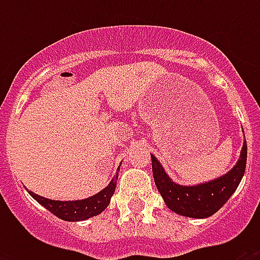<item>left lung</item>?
I'll return each mask as SVG.
<instances>
[{
	"label": "left lung",
	"instance_id": "8db88e82",
	"mask_svg": "<svg viewBox=\"0 0 260 260\" xmlns=\"http://www.w3.org/2000/svg\"><path fill=\"white\" fill-rule=\"evenodd\" d=\"M152 174L155 185L169 209L186 217L205 218L214 214L231 198L242 181L247 163V143H243L242 152L234 169L213 181L196 186H182L171 181L154 155Z\"/></svg>",
	"mask_w": 260,
	"mask_h": 260
}]
</instances>
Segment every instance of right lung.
<instances>
[{"label":"right lung","instance_id":"1","mask_svg":"<svg viewBox=\"0 0 260 260\" xmlns=\"http://www.w3.org/2000/svg\"><path fill=\"white\" fill-rule=\"evenodd\" d=\"M118 169L116 173V177L110 181V183L105 189L101 190L100 193L94 194L91 197L79 200V201H55V200H48L42 196L35 194L34 191H29V194L36 200V201L43 205L46 209H48L51 213H54L56 217L66 220V221H81V220H87V218L97 216L105 210V208L109 205L110 198L113 196L116 190V183H117Z\"/></svg>","mask_w":260,"mask_h":260}]
</instances>
